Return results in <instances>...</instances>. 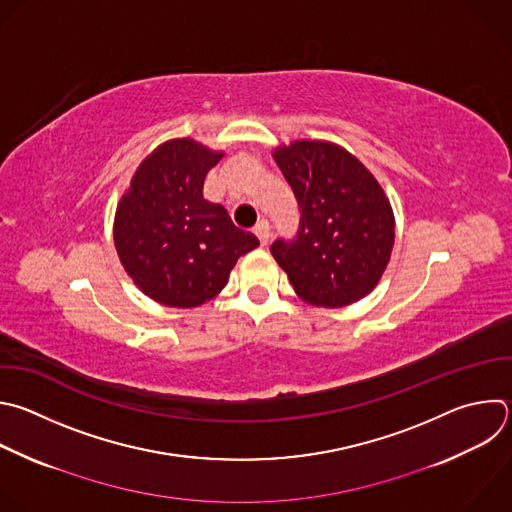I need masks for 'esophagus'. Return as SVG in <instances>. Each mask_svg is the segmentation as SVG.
I'll return each instance as SVG.
<instances>
[{"label": "esophagus", "instance_id": "esophagus-1", "mask_svg": "<svg viewBox=\"0 0 512 512\" xmlns=\"http://www.w3.org/2000/svg\"><path fill=\"white\" fill-rule=\"evenodd\" d=\"M255 235H257V239H259V243L265 247V245L269 243V239H271V227H269V223H267V221H261V223L255 227Z\"/></svg>", "mask_w": 512, "mask_h": 512}]
</instances>
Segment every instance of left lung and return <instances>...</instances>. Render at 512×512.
<instances>
[{
	"label": "left lung",
	"mask_w": 512,
	"mask_h": 512,
	"mask_svg": "<svg viewBox=\"0 0 512 512\" xmlns=\"http://www.w3.org/2000/svg\"><path fill=\"white\" fill-rule=\"evenodd\" d=\"M293 189L301 223L295 241L271 255L299 299L344 307L382 279L394 249L396 219L382 185L352 152L329 140H293L273 150Z\"/></svg>",
	"instance_id": "8db88e82"
}]
</instances>
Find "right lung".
Returning a JSON list of instances; mask_svg holds the SVG:
<instances>
[{
  "mask_svg": "<svg viewBox=\"0 0 512 512\" xmlns=\"http://www.w3.org/2000/svg\"><path fill=\"white\" fill-rule=\"evenodd\" d=\"M225 156L193 138L158 144L134 170L114 215V245L134 285L156 303L197 307L217 297L255 235L203 199L209 170Z\"/></svg>",
  "mask_w": 512,
  "mask_h": 512,
  "instance_id": "1",
  "label": "right lung"
}]
</instances>
